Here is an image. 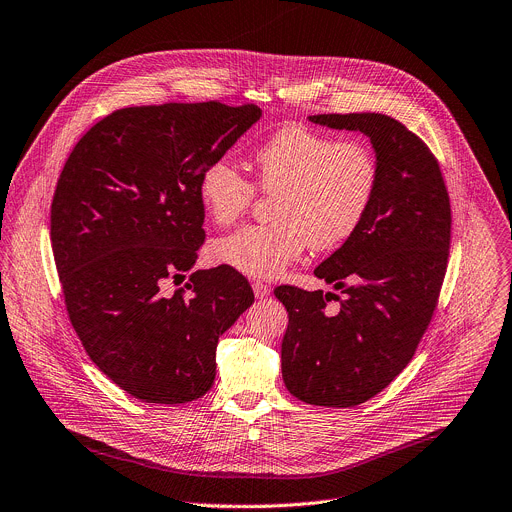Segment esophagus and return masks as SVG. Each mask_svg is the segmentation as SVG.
<instances>
[{
    "label": "esophagus",
    "mask_w": 512,
    "mask_h": 512,
    "mask_svg": "<svg viewBox=\"0 0 512 512\" xmlns=\"http://www.w3.org/2000/svg\"><path fill=\"white\" fill-rule=\"evenodd\" d=\"M269 291H271V287L267 283L253 281V294H255V298H267Z\"/></svg>",
    "instance_id": "34e87169"
}]
</instances>
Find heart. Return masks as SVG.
<instances>
[{
  "label": "heart",
  "mask_w": 512,
  "mask_h": 512,
  "mask_svg": "<svg viewBox=\"0 0 512 512\" xmlns=\"http://www.w3.org/2000/svg\"><path fill=\"white\" fill-rule=\"evenodd\" d=\"M257 186L275 192L269 225H249L210 245V259L249 277H275L312 247L328 251L362 225L377 192L375 154L360 141H336L285 125L253 152ZM198 196L216 225H233L255 198L253 182L229 160L210 162Z\"/></svg>",
  "instance_id": "obj_1"
}]
</instances>
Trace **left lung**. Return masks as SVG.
I'll return each mask as SVG.
<instances>
[{"label":"left lung","instance_id":"1","mask_svg":"<svg viewBox=\"0 0 512 512\" xmlns=\"http://www.w3.org/2000/svg\"><path fill=\"white\" fill-rule=\"evenodd\" d=\"M310 121L367 135L379 182L358 231L314 269L342 298L275 287L289 316L281 375L304 403L354 407L407 367L431 322L448 267L452 208L440 164L397 119L330 113ZM332 299L341 306L328 309Z\"/></svg>","mask_w":512,"mask_h":512}]
</instances>
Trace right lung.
Segmentation results:
<instances>
[{
    "label": "right lung",
    "mask_w": 512,
    "mask_h": 512,
    "mask_svg": "<svg viewBox=\"0 0 512 512\" xmlns=\"http://www.w3.org/2000/svg\"><path fill=\"white\" fill-rule=\"evenodd\" d=\"M261 117L218 101L117 109L70 152L50 208V241L72 328L131 397L178 405L214 383L216 344L253 304L249 281L221 265L162 283L204 243L202 170Z\"/></svg>",
    "instance_id": "right-lung-1"
}]
</instances>
